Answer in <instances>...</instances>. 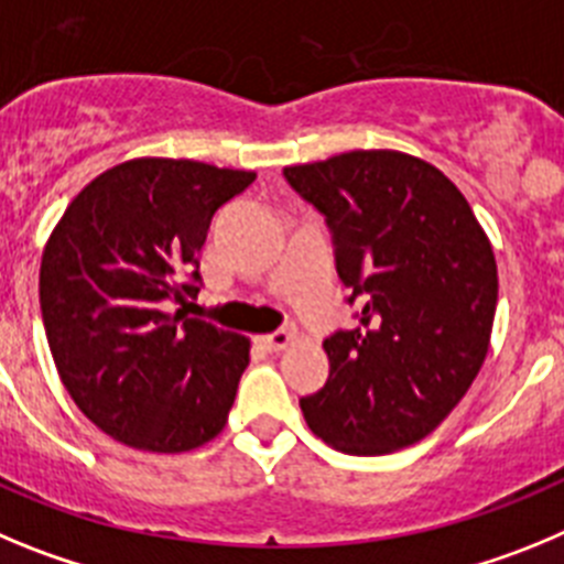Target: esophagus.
I'll list each match as a JSON object with an SVG mask.
<instances>
[{"instance_id": "1", "label": "esophagus", "mask_w": 564, "mask_h": 564, "mask_svg": "<svg viewBox=\"0 0 564 564\" xmlns=\"http://www.w3.org/2000/svg\"><path fill=\"white\" fill-rule=\"evenodd\" d=\"M294 337H297V334H294L292 328H278V332L261 337V345L270 354H278V351H283V348H289V345L294 343Z\"/></svg>"}]
</instances>
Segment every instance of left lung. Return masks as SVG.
<instances>
[{"mask_svg": "<svg viewBox=\"0 0 564 564\" xmlns=\"http://www.w3.org/2000/svg\"><path fill=\"white\" fill-rule=\"evenodd\" d=\"M326 216L354 328L323 339L328 379L301 410L348 455L415 444L453 413L489 351L497 263L469 202L402 151H348L283 169Z\"/></svg>", "mask_w": 564, "mask_h": 564, "instance_id": "left-lung-1", "label": "left lung"}]
</instances>
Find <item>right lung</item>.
Listing matches in <instances>:
<instances>
[{
    "mask_svg": "<svg viewBox=\"0 0 564 564\" xmlns=\"http://www.w3.org/2000/svg\"><path fill=\"white\" fill-rule=\"evenodd\" d=\"M252 171L129 160L80 191L42 256L39 301L58 377L120 444L187 453L225 430L250 339L187 317L221 205Z\"/></svg>",
    "mask_w": 564,
    "mask_h": 564,
    "instance_id": "1",
    "label": "right lung"
}]
</instances>
